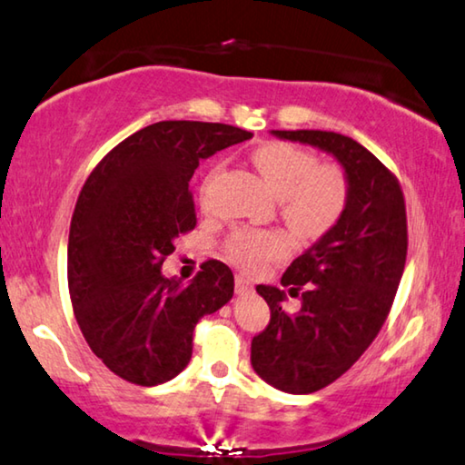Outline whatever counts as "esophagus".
Segmentation results:
<instances>
[{"instance_id":"34e87169","label":"esophagus","mask_w":465,"mask_h":465,"mask_svg":"<svg viewBox=\"0 0 465 465\" xmlns=\"http://www.w3.org/2000/svg\"><path fill=\"white\" fill-rule=\"evenodd\" d=\"M234 291L239 292V295H242V292H252L253 291V284L247 281L245 276H234Z\"/></svg>"}]
</instances>
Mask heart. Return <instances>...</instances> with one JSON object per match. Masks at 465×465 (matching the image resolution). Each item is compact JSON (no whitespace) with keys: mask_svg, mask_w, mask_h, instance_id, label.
<instances>
[{"mask_svg":"<svg viewBox=\"0 0 465 465\" xmlns=\"http://www.w3.org/2000/svg\"><path fill=\"white\" fill-rule=\"evenodd\" d=\"M253 163L278 195L281 216L302 237H322L345 213L349 178L339 163L318 162L316 153L284 141L257 147ZM291 245L282 231L239 228L226 239L224 252L234 266L253 272L287 255Z\"/></svg>","mask_w":465,"mask_h":465,"instance_id":"heart-1","label":"heart"}]
</instances>
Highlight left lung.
I'll list each match as a JSON object with an SVG mask.
<instances>
[{
    "instance_id": "obj_1",
    "label": "left lung",
    "mask_w": 465,
    "mask_h": 465,
    "mask_svg": "<svg viewBox=\"0 0 465 465\" xmlns=\"http://www.w3.org/2000/svg\"><path fill=\"white\" fill-rule=\"evenodd\" d=\"M272 133L332 153L349 178L345 213L281 278L302 310L284 312L281 289L255 287L270 305V322L252 341V366L274 389L307 395L345 374L381 332L405 268V199L397 176L351 137Z\"/></svg>"
}]
</instances>
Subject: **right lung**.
Returning <instances> with one entry per match:
<instances>
[{"mask_svg": "<svg viewBox=\"0 0 465 465\" xmlns=\"http://www.w3.org/2000/svg\"><path fill=\"white\" fill-rule=\"evenodd\" d=\"M253 134L220 123L163 120L118 143L84 181L70 223L68 291L91 351L139 387L173 381L205 313L231 302L226 263L191 284L162 276L174 239L195 228L189 181L199 162Z\"/></svg>", "mask_w": 465, "mask_h": 465, "instance_id": "right-lung-1", "label": "right lung"}]
</instances>
